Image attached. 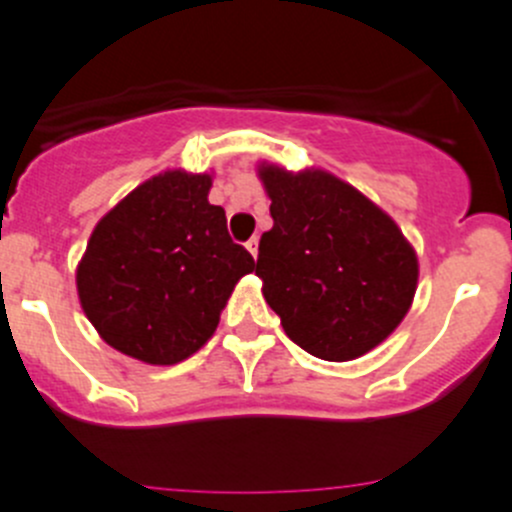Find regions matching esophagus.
<instances>
[{
    "label": "esophagus",
    "instance_id": "34e87169",
    "mask_svg": "<svg viewBox=\"0 0 512 512\" xmlns=\"http://www.w3.org/2000/svg\"><path fill=\"white\" fill-rule=\"evenodd\" d=\"M257 245H260V240H257V237H250V240H247L245 247L252 257H257Z\"/></svg>",
    "mask_w": 512,
    "mask_h": 512
}]
</instances>
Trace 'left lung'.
Listing matches in <instances>:
<instances>
[{"label": "left lung", "mask_w": 512, "mask_h": 512, "mask_svg": "<svg viewBox=\"0 0 512 512\" xmlns=\"http://www.w3.org/2000/svg\"><path fill=\"white\" fill-rule=\"evenodd\" d=\"M275 220L255 275L294 344L324 361L379 347L414 302L418 257L399 225L327 170L257 165Z\"/></svg>", "instance_id": "left-lung-1"}]
</instances>
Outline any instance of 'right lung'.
<instances>
[{"label":"right lung","mask_w":512,"mask_h":512,"mask_svg":"<svg viewBox=\"0 0 512 512\" xmlns=\"http://www.w3.org/2000/svg\"><path fill=\"white\" fill-rule=\"evenodd\" d=\"M213 175L165 170L98 220L76 267L79 302L108 347L170 366L215 334L255 260L210 205Z\"/></svg>","instance_id":"1"}]
</instances>
